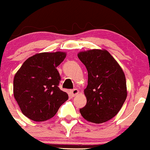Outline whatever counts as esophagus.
Listing matches in <instances>:
<instances>
[{
	"instance_id": "34e87169",
	"label": "esophagus",
	"mask_w": 150,
	"mask_h": 150,
	"mask_svg": "<svg viewBox=\"0 0 150 150\" xmlns=\"http://www.w3.org/2000/svg\"><path fill=\"white\" fill-rule=\"evenodd\" d=\"M71 95H72V96H76L78 93H79V90L76 89V88L74 90H71Z\"/></svg>"
}]
</instances>
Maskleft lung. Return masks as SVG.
Returning a JSON list of instances; mask_svg holds the SVG:
<instances>
[{
  "instance_id": "left-lung-1",
  "label": "left lung",
  "mask_w": 150,
  "mask_h": 150,
  "mask_svg": "<svg viewBox=\"0 0 150 150\" xmlns=\"http://www.w3.org/2000/svg\"><path fill=\"white\" fill-rule=\"evenodd\" d=\"M78 57L88 71L84 93L87 104L79 110L85 120L102 124L113 118L126 100V78L117 61L105 49L81 51Z\"/></svg>"
}]
</instances>
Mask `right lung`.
<instances>
[{
    "instance_id": "1",
    "label": "right lung",
    "mask_w": 150,
    "mask_h": 150,
    "mask_svg": "<svg viewBox=\"0 0 150 150\" xmlns=\"http://www.w3.org/2000/svg\"><path fill=\"white\" fill-rule=\"evenodd\" d=\"M62 51L43 52L28 58L13 82L14 97L23 114L35 122H44L54 116L68 99L58 85L60 76L57 67L65 59Z\"/></svg>"
}]
</instances>
